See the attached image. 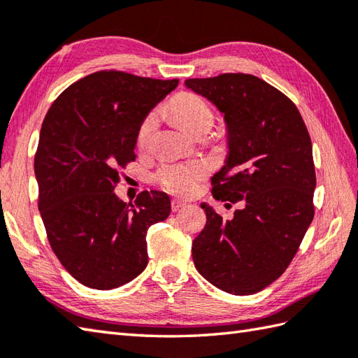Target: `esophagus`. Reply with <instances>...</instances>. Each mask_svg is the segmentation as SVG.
<instances>
[{"label": "esophagus", "mask_w": 358, "mask_h": 358, "mask_svg": "<svg viewBox=\"0 0 358 358\" xmlns=\"http://www.w3.org/2000/svg\"><path fill=\"white\" fill-rule=\"evenodd\" d=\"M186 201H183V200H178V199H173L172 201H171V208H172V210L173 212H177V210H180V209H183L185 206H186Z\"/></svg>", "instance_id": "obj_1"}]
</instances>
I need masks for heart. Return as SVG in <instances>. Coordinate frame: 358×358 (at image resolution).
<instances>
[{"instance_id": "b5f03b06", "label": "heart", "mask_w": 358, "mask_h": 358, "mask_svg": "<svg viewBox=\"0 0 358 358\" xmlns=\"http://www.w3.org/2000/svg\"><path fill=\"white\" fill-rule=\"evenodd\" d=\"M169 109L178 123L191 134L208 132L214 124V110L203 96L194 92H180L175 95ZM158 123V112L150 110L141 120L136 131V144L140 149L149 146L152 136L155 134ZM209 166L204 162H194L185 164H164L158 169L155 178L167 192L189 195L194 194L200 181L206 177Z\"/></svg>"}]
</instances>
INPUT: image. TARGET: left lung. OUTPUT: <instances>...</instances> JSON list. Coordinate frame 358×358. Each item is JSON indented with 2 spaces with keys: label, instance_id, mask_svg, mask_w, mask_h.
Wrapping results in <instances>:
<instances>
[{
  "label": "left lung",
  "instance_id": "left-lung-1",
  "mask_svg": "<svg viewBox=\"0 0 358 358\" xmlns=\"http://www.w3.org/2000/svg\"><path fill=\"white\" fill-rule=\"evenodd\" d=\"M185 85L214 103L227 124L229 155L212 177V195L245 204L231 220L201 204L206 226L192 243L195 268L224 292L255 294L286 271L314 218L309 132L296 106L254 75Z\"/></svg>",
  "mask_w": 358,
  "mask_h": 358
}]
</instances>
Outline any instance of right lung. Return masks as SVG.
I'll return each mask as SVG.
<instances>
[{"label":"right lung","mask_w":358,"mask_h":358,"mask_svg":"<svg viewBox=\"0 0 358 358\" xmlns=\"http://www.w3.org/2000/svg\"><path fill=\"white\" fill-rule=\"evenodd\" d=\"M177 86L100 71L71 85L45 113L34 163L38 209L52 250L81 285L108 291L148 266V229L169 217V196L144 191L127 204L113 189L135 159L141 120Z\"/></svg>","instance_id":"add662e5"}]
</instances>
